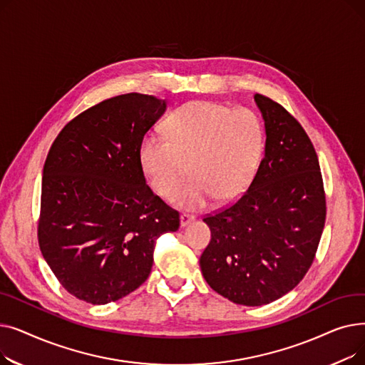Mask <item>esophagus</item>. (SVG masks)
I'll return each instance as SVG.
<instances>
[{
  "label": "esophagus",
  "mask_w": 365,
  "mask_h": 365,
  "mask_svg": "<svg viewBox=\"0 0 365 365\" xmlns=\"http://www.w3.org/2000/svg\"><path fill=\"white\" fill-rule=\"evenodd\" d=\"M195 220V217L192 216V215H186V213H183L182 216H180V226L182 227H185V226H187L189 223H192Z\"/></svg>",
  "instance_id": "34e87169"
}]
</instances>
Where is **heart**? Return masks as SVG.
Here are the masks:
<instances>
[{"mask_svg": "<svg viewBox=\"0 0 365 365\" xmlns=\"http://www.w3.org/2000/svg\"><path fill=\"white\" fill-rule=\"evenodd\" d=\"M263 148V125L253 110L197 101L170 115L165 136L145 134L139 161L150 187L163 198L174 194L189 166L193 180L175 192L173 202L198 212L213 198H240L256 176Z\"/></svg>", "mask_w": 365, "mask_h": 365, "instance_id": "heart-1", "label": "heart"}]
</instances>
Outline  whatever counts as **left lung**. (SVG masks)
Listing matches in <instances>:
<instances>
[{
  "label": "left lung",
  "instance_id": "1",
  "mask_svg": "<svg viewBox=\"0 0 365 365\" xmlns=\"http://www.w3.org/2000/svg\"><path fill=\"white\" fill-rule=\"evenodd\" d=\"M264 155L247 192L204 217L212 241L200 259L207 284L237 304L271 303L303 279L325 223L315 148L299 121L262 94Z\"/></svg>",
  "mask_w": 365,
  "mask_h": 365
}]
</instances>
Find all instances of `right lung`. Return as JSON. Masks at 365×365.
<instances>
[{
	"instance_id": "right-lung-1",
	"label": "right lung",
	"mask_w": 365,
	"mask_h": 365,
	"mask_svg": "<svg viewBox=\"0 0 365 365\" xmlns=\"http://www.w3.org/2000/svg\"><path fill=\"white\" fill-rule=\"evenodd\" d=\"M167 109L153 96H115L69 121L43 170L38 242L63 289L91 304L148 279L160 235L180 220L146 185L139 148Z\"/></svg>"
}]
</instances>
